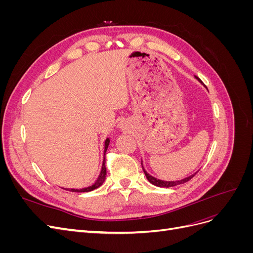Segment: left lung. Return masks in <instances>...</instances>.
Wrapping results in <instances>:
<instances>
[{"label":"left lung","instance_id":"left-lung-1","mask_svg":"<svg viewBox=\"0 0 253 253\" xmlns=\"http://www.w3.org/2000/svg\"><path fill=\"white\" fill-rule=\"evenodd\" d=\"M194 78H195L198 82L203 84L202 80H201L200 78H198V77H196V76H194ZM141 166H142V170H143V172H144V175H145V177H147V179L152 183V185H154V186H156V187H160V188H170V187H174V186H177V185H181V183H185V182L189 181L198 171H200V170H198V171H196L195 173L191 174V175L187 176V177L182 178V179H179V180H171V181H168V180H162V179H159V178H156V177H154V176H152L151 174H149V173L147 172V170L144 169L143 164H142V159H141Z\"/></svg>","mask_w":253,"mask_h":253}]
</instances>
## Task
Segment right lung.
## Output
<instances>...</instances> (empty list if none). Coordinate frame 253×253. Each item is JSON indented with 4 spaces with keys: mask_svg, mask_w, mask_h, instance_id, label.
Segmentation results:
<instances>
[{
    "mask_svg": "<svg viewBox=\"0 0 253 253\" xmlns=\"http://www.w3.org/2000/svg\"><path fill=\"white\" fill-rule=\"evenodd\" d=\"M110 144V138H106L105 141H104V156H105V153H106V150H108V147ZM104 163H105V157L103 158V163H102V167H101V171H100V174H99V176L97 177L96 181L93 183V185L89 186V187H86V188H82V189H65L67 191H72V192H89V191H93L97 188L100 187L102 183L104 182L105 180V176H106V168L104 166Z\"/></svg>",
    "mask_w": 253,
    "mask_h": 253,
    "instance_id": "right-lung-1",
    "label": "right lung"
}]
</instances>
